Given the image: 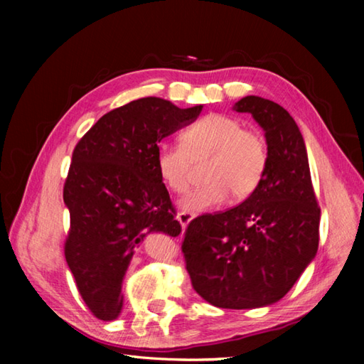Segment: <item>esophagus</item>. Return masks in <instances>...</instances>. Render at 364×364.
Instances as JSON below:
<instances>
[{
	"label": "esophagus",
	"mask_w": 364,
	"mask_h": 364,
	"mask_svg": "<svg viewBox=\"0 0 364 364\" xmlns=\"http://www.w3.org/2000/svg\"><path fill=\"white\" fill-rule=\"evenodd\" d=\"M191 220H193V215H189V213H186V212L178 213V221H180L184 230H186V226L191 223Z\"/></svg>",
	"instance_id": "34e87169"
}]
</instances>
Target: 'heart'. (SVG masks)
I'll return each instance as SVG.
<instances>
[{
  "mask_svg": "<svg viewBox=\"0 0 364 364\" xmlns=\"http://www.w3.org/2000/svg\"><path fill=\"white\" fill-rule=\"evenodd\" d=\"M181 143H164L157 149V170L167 188L183 194L191 186L193 159L210 156L204 186L184 196V212L200 213L230 199H245L262 183L268 165V147L262 134L244 130L234 117L208 114L181 133Z\"/></svg>",
  "mask_w": 364,
  "mask_h": 364,
  "instance_id": "b5f03b06",
  "label": "heart"
}]
</instances>
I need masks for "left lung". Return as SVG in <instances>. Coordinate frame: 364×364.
Instances as JSON below:
<instances>
[{"mask_svg": "<svg viewBox=\"0 0 364 364\" xmlns=\"http://www.w3.org/2000/svg\"><path fill=\"white\" fill-rule=\"evenodd\" d=\"M232 110L250 114L264 132L267 171L242 204L191 221L181 249L202 299L245 310L273 305L291 291L318 252L321 212L291 114L260 96L242 97Z\"/></svg>", "mask_w": 364, "mask_h": 364, "instance_id": "left-lung-1", "label": "left lung"}]
</instances>
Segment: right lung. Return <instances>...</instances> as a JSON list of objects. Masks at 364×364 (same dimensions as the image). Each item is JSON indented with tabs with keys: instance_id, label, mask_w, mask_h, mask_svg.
<instances>
[{
	"instance_id": "right-lung-1",
	"label": "right lung",
	"mask_w": 364,
	"mask_h": 364,
	"mask_svg": "<svg viewBox=\"0 0 364 364\" xmlns=\"http://www.w3.org/2000/svg\"><path fill=\"white\" fill-rule=\"evenodd\" d=\"M202 107L141 97L102 115L75 146L64 186L65 260L85 304L102 321L120 316L136 245L152 232H181L156 157L160 141L193 123Z\"/></svg>"
}]
</instances>
